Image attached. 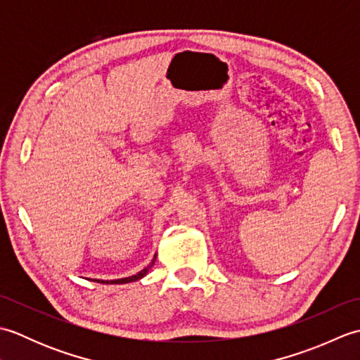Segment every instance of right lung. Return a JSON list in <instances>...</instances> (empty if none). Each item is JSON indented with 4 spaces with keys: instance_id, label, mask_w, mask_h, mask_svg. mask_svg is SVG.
Listing matches in <instances>:
<instances>
[{
    "instance_id": "add662e5",
    "label": "right lung",
    "mask_w": 360,
    "mask_h": 360,
    "mask_svg": "<svg viewBox=\"0 0 360 360\" xmlns=\"http://www.w3.org/2000/svg\"><path fill=\"white\" fill-rule=\"evenodd\" d=\"M155 259H156V255H155V258L151 259V263L145 267V269H142L141 272H137L136 275H131V277H127V278H119V280H111V281H105V280H101L98 283H103V285H122V283H129V281H136V280H141L143 275H147V272L151 269V266L155 264ZM96 281V280H94Z\"/></svg>"
}]
</instances>
